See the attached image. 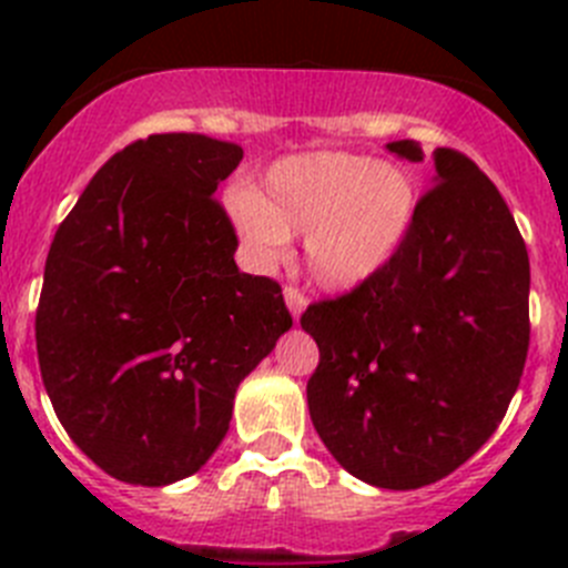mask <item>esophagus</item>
<instances>
[{"instance_id":"obj_1","label":"esophagus","mask_w":568,"mask_h":568,"mask_svg":"<svg viewBox=\"0 0 568 568\" xmlns=\"http://www.w3.org/2000/svg\"><path fill=\"white\" fill-rule=\"evenodd\" d=\"M284 301H287V310L293 313V318L298 321V315L304 313V307H307V298H304L295 287H287L284 290Z\"/></svg>"}]
</instances>
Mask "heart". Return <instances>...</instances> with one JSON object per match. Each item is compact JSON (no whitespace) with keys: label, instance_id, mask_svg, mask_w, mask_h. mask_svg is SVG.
I'll list each match as a JSON object with an SVG mask.
<instances>
[{"label":"heart","instance_id":"obj_1","mask_svg":"<svg viewBox=\"0 0 568 568\" xmlns=\"http://www.w3.org/2000/svg\"><path fill=\"white\" fill-rule=\"evenodd\" d=\"M418 215L413 175L355 153H304L281 159L261 195L235 190L230 219L250 258L278 264L290 235H307V273L318 287L346 293L381 273L404 247Z\"/></svg>","mask_w":568,"mask_h":568}]
</instances>
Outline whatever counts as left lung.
<instances>
[{"mask_svg":"<svg viewBox=\"0 0 568 568\" xmlns=\"http://www.w3.org/2000/svg\"><path fill=\"white\" fill-rule=\"evenodd\" d=\"M424 162L418 142L386 144ZM435 187L375 278L310 304L315 433L378 489H420L478 453L504 420L529 349V253L498 187L438 148Z\"/></svg>","mask_w":568,"mask_h":568,"instance_id":"1","label":"left lung"}]
</instances>
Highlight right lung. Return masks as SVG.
<instances>
[{"mask_svg": "<svg viewBox=\"0 0 568 568\" xmlns=\"http://www.w3.org/2000/svg\"><path fill=\"white\" fill-rule=\"evenodd\" d=\"M244 150L202 133L139 139L99 170L44 261L37 353L70 440L135 486L190 478L235 389L293 327L273 278L239 273L213 193Z\"/></svg>", "mask_w": 568, "mask_h": 568, "instance_id": "right-lung-1", "label": "right lung"}]
</instances>
